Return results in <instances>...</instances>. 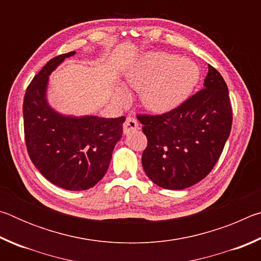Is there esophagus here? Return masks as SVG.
Returning <instances> with one entry per match:
<instances>
[{
    "mask_svg": "<svg viewBox=\"0 0 261 261\" xmlns=\"http://www.w3.org/2000/svg\"><path fill=\"white\" fill-rule=\"evenodd\" d=\"M138 129V122L135 117H126V120L124 122V124H123V132H124V135H129L130 132L135 131Z\"/></svg>",
    "mask_w": 261,
    "mask_h": 261,
    "instance_id": "1",
    "label": "esophagus"
}]
</instances>
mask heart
Returning <instances> with one entry per match:
<instances>
[{
	"mask_svg": "<svg viewBox=\"0 0 261 261\" xmlns=\"http://www.w3.org/2000/svg\"><path fill=\"white\" fill-rule=\"evenodd\" d=\"M200 79L199 67L193 61L169 53L151 51L137 59L125 72L126 85L141 92V103L149 113H170L187 101ZM115 96L127 103L130 94L117 86Z\"/></svg>",
	"mask_w": 261,
	"mask_h": 261,
	"instance_id": "1",
	"label": "heart"
}]
</instances>
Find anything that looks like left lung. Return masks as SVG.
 Masks as SVG:
<instances>
[{"label":"left lung","instance_id":"obj_1","mask_svg":"<svg viewBox=\"0 0 261 261\" xmlns=\"http://www.w3.org/2000/svg\"><path fill=\"white\" fill-rule=\"evenodd\" d=\"M147 147L141 163L160 188L183 190L213 169L230 135L232 110L227 84L208 65L204 88L170 113L138 115Z\"/></svg>","mask_w":261,"mask_h":261}]
</instances>
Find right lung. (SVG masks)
I'll use <instances>...</instances> for the list:
<instances>
[{"mask_svg": "<svg viewBox=\"0 0 261 261\" xmlns=\"http://www.w3.org/2000/svg\"><path fill=\"white\" fill-rule=\"evenodd\" d=\"M74 54L54 57L32 79L24 98L23 116L26 147L33 165L53 184L81 191L94 187L107 173L125 117H78L51 108L47 100L50 73Z\"/></svg>", "mask_w": 261, "mask_h": 261, "instance_id": "add662e5", "label": "right lung"}]
</instances>
